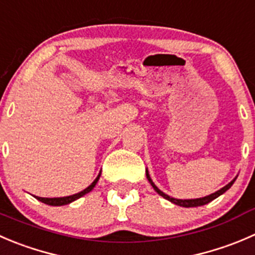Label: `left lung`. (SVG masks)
I'll return each mask as SVG.
<instances>
[{
	"instance_id": "1",
	"label": "left lung",
	"mask_w": 255,
	"mask_h": 255,
	"mask_svg": "<svg viewBox=\"0 0 255 255\" xmlns=\"http://www.w3.org/2000/svg\"><path fill=\"white\" fill-rule=\"evenodd\" d=\"M145 175H147L148 182L150 183V185H152V187H153V189H154L155 192H157V193L159 194V196H162L163 198L167 199V201H169V202H172V203L177 204V206L184 207V208H190V207H201V206H204V204H208L209 202H212V201H213V199L218 198L219 196H222V194H223V193H226L227 190H228L229 188H231L232 185H233V183L236 182V179H237V177H236L233 180H232V182H229L228 184L224 185L223 188H221V189L217 190V192H214V193L209 194V196L202 197V198H196V199H177V198H173V197H169V196H168V194L163 193L162 190H160L159 188H158L157 185H155L154 183H153V180H152V178H150L148 169H145Z\"/></svg>"
}]
</instances>
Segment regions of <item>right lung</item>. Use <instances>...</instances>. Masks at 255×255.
<instances>
[{"label": "right lung", "mask_w": 255, "mask_h": 255, "mask_svg": "<svg viewBox=\"0 0 255 255\" xmlns=\"http://www.w3.org/2000/svg\"><path fill=\"white\" fill-rule=\"evenodd\" d=\"M101 177V172L100 174L97 175V178H96L95 180H93L92 183H91L90 185H88L86 189L81 190V192H78V193L76 194H72V196H67V197H59V198H42V197H36V199H38L39 202H42V203L44 204H48V206H53V207H59V206H66V204H70L72 203V202L77 201V199H80L81 197H83L85 194L90 193L91 190L93 189V188L96 187V184H97L98 179H100Z\"/></svg>", "instance_id": "1"}]
</instances>
